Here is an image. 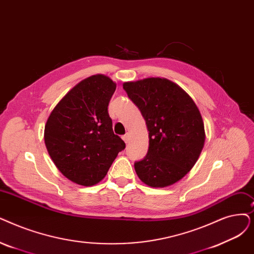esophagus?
Segmentation results:
<instances>
[{
  "label": "esophagus",
  "instance_id": "obj_1",
  "mask_svg": "<svg viewBox=\"0 0 254 254\" xmlns=\"http://www.w3.org/2000/svg\"><path fill=\"white\" fill-rule=\"evenodd\" d=\"M123 139L125 140V142H126V143H127V142H128V140H129V134H128V133H127L125 136H123Z\"/></svg>",
  "mask_w": 254,
  "mask_h": 254
}]
</instances>
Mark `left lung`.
I'll use <instances>...</instances> for the list:
<instances>
[{
    "label": "left lung",
    "instance_id": "left-lung-1",
    "mask_svg": "<svg viewBox=\"0 0 254 254\" xmlns=\"http://www.w3.org/2000/svg\"><path fill=\"white\" fill-rule=\"evenodd\" d=\"M123 86L148 130L146 157L135 163L138 178L152 188L181 181L204 146V125L196 104L182 87L165 78L126 82Z\"/></svg>",
    "mask_w": 254,
    "mask_h": 254
}]
</instances>
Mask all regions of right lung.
Here are the masks:
<instances>
[{"label": "right lung", "instance_id": "add662e5", "mask_svg": "<svg viewBox=\"0 0 254 254\" xmlns=\"http://www.w3.org/2000/svg\"><path fill=\"white\" fill-rule=\"evenodd\" d=\"M116 83L105 74L82 80L51 112L45 143L59 171L72 183H100L126 143L114 134L108 105Z\"/></svg>", "mask_w": 254, "mask_h": 254}]
</instances>
